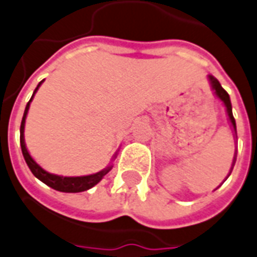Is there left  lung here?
Returning a JSON list of instances; mask_svg holds the SVG:
<instances>
[{"label":"left lung","instance_id":"obj_1","mask_svg":"<svg viewBox=\"0 0 257 257\" xmlns=\"http://www.w3.org/2000/svg\"><path fill=\"white\" fill-rule=\"evenodd\" d=\"M208 79H210V83L211 86H212V90L215 91L216 96L221 100V102H223V103H224L225 108H227V114H228L229 120H231V123H232L233 130L236 131V122H235V118H233L232 115V104H231V99H229L228 93L221 87L219 81H217L216 78L213 77V75H208ZM233 163H235V158H233ZM231 170H232V168H231Z\"/></svg>","mask_w":257,"mask_h":257}]
</instances>
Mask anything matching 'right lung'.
<instances>
[{
	"label": "right lung",
	"mask_w": 257,
	"mask_h": 257,
	"mask_svg": "<svg viewBox=\"0 0 257 257\" xmlns=\"http://www.w3.org/2000/svg\"><path fill=\"white\" fill-rule=\"evenodd\" d=\"M44 81H41L38 83V86L34 90L32 98L26 104V108H25L24 116H22V122H21V128H20V142H21V150H22V155L25 158V162L30 168V171L33 172V175L38 178L41 182H44L45 184H47L51 188H54L57 191H61V192H82V191L90 190L91 187L95 186L96 183H99L100 179L103 178L106 174H107L110 170H111L112 166L110 167L104 168L102 171L96 172V174H93V175H87V176H59L54 175V174H50V172L45 171L44 168L41 167L40 164H37L36 161L30 157L28 149H26V145H25V139H24V128H25V119H26V115H28L29 107H30V102H32L33 96L37 93V90L41 86Z\"/></svg>",
	"instance_id": "obj_1"
}]
</instances>
